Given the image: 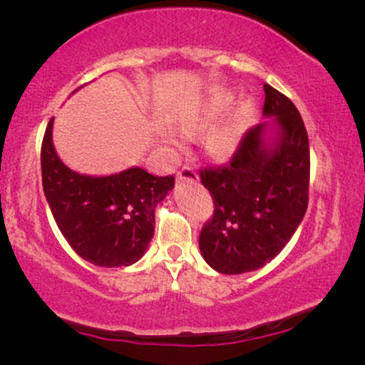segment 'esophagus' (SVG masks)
Returning a JSON list of instances; mask_svg holds the SVG:
<instances>
[{"mask_svg": "<svg viewBox=\"0 0 365 365\" xmlns=\"http://www.w3.org/2000/svg\"><path fill=\"white\" fill-rule=\"evenodd\" d=\"M197 171L196 169H192V168H189V166H184L181 171H178V174H176V179L178 181H191V182H194V181H197Z\"/></svg>", "mask_w": 365, "mask_h": 365, "instance_id": "obj_1", "label": "esophagus"}]
</instances>
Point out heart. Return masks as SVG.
<instances>
[{
	"label": "heart",
	"mask_w": 365,
	"mask_h": 365,
	"mask_svg": "<svg viewBox=\"0 0 365 365\" xmlns=\"http://www.w3.org/2000/svg\"><path fill=\"white\" fill-rule=\"evenodd\" d=\"M231 101V93L214 91L194 108H187L179 111L176 116H174V123H176L178 129L184 134V136H191V134L206 128L207 124L216 121L222 113H226V109L229 108ZM247 116V106L237 108L236 111H232L227 118H224L221 123L216 124V126L206 134V138H204V146H206L209 156L214 159H227L236 153L239 143H241L242 139V134L246 131ZM163 139L164 143L173 149H178L182 143V138L174 131L164 133Z\"/></svg>",
	"instance_id": "b5f03b06"
}]
</instances>
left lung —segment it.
<instances>
[{
  "label": "left lung",
  "instance_id": "8db88e82",
  "mask_svg": "<svg viewBox=\"0 0 365 365\" xmlns=\"http://www.w3.org/2000/svg\"><path fill=\"white\" fill-rule=\"evenodd\" d=\"M262 121L249 129L224 168L201 171L214 216L199 234V249L221 274L256 271L291 241L307 209L309 139L289 98L264 84Z\"/></svg>",
  "mask_w": 365,
  "mask_h": 365
}]
</instances>
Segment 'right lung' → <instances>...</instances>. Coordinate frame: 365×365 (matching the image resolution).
Here are the masks:
<instances>
[{"label":"right lung","instance_id":"obj_1","mask_svg":"<svg viewBox=\"0 0 365 365\" xmlns=\"http://www.w3.org/2000/svg\"><path fill=\"white\" fill-rule=\"evenodd\" d=\"M53 124L54 118L43 138L41 174L59 231L74 252L94 266L138 262L154 236V211L173 191L174 178L153 176L139 166L108 176L73 171L54 149Z\"/></svg>","mask_w":365,"mask_h":365}]
</instances>
